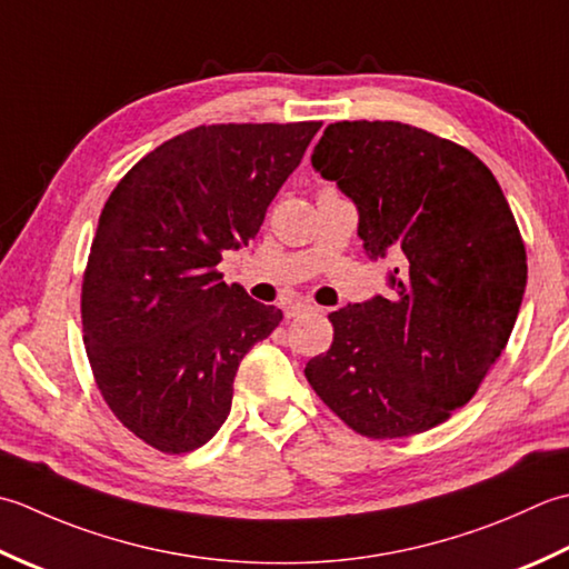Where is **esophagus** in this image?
<instances>
[{"mask_svg":"<svg viewBox=\"0 0 569 569\" xmlns=\"http://www.w3.org/2000/svg\"><path fill=\"white\" fill-rule=\"evenodd\" d=\"M311 309H315V307L307 305V301H295V305H289V307L284 309V317H287V319H295V317L305 315V311H311Z\"/></svg>","mask_w":569,"mask_h":569,"instance_id":"1","label":"esophagus"}]
</instances>
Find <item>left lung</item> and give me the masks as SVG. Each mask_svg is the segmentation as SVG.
<instances>
[{
	"mask_svg": "<svg viewBox=\"0 0 569 569\" xmlns=\"http://www.w3.org/2000/svg\"><path fill=\"white\" fill-rule=\"evenodd\" d=\"M358 208L370 258L398 254L392 292L329 315L333 343L309 386L370 439L420 435L463 408L506 349L526 246L483 161L402 122H333L311 154Z\"/></svg>",
	"mask_w": 569,
	"mask_h": 569,
	"instance_id": "8db88e82",
	"label": "left lung"
}]
</instances>
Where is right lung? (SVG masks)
I'll use <instances>...</instances> for the list:
<instances>
[{"mask_svg":"<svg viewBox=\"0 0 569 569\" xmlns=\"http://www.w3.org/2000/svg\"><path fill=\"white\" fill-rule=\"evenodd\" d=\"M319 127H193L110 193L83 274V341L102 400L144 445L203 447L230 412L242 356L282 321L226 284L218 262L258 236Z\"/></svg>","mask_w":569,"mask_h":569,"instance_id":"obj_1","label":"right lung"}]
</instances>
